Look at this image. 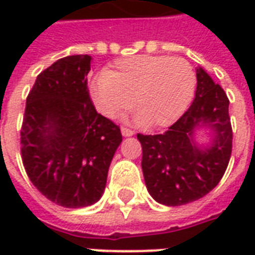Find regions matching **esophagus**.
<instances>
[{
	"instance_id": "esophagus-1",
	"label": "esophagus",
	"mask_w": 255,
	"mask_h": 255,
	"mask_svg": "<svg viewBox=\"0 0 255 255\" xmlns=\"http://www.w3.org/2000/svg\"><path fill=\"white\" fill-rule=\"evenodd\" d=\"M122 133L123 136H131V135H133V131L127 127H122Z\"/></svg>"
}]
</instances>
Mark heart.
Instances as JSON below:
<instances>
[{"label":"heart","instance_id":"b5f03b06","mask_svg":"<svg viewBox=\"0 0 255 255\" xmlns=\"http://www.w3.org/2000/svg\"><path fill=\"white\" fill-rule=\"evenodd\" d=\"M195 89L197 75L187 60L133 56L119 60L95 79L91 95L105 116L116 117L131 106L136 122L154 129L176 122L187 111Z\"/></svg>","mask_w":255,"mask_h":255}]
</instances>
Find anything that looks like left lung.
<instances>
[{"label":"left lung","mask_w":255,"mask_h":255,"mask_svg":"<svg viewBox=\"0 0 255 255\" xmlns=\"http://www.w3.org/2000/svg\"><path fill=\"white\" fill-rule=\"evenodd\" d=\"M225 91L203 71L197 69V91L191 106L168 131L138 133L142 144V171L150 195L166 206H180L213 190L230 162L232 127ZM199 127L210 128L215 138L209 148L193 142Z\"/></svg>","instance_id":"obj_1"}]
</instances>
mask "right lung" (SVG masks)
Listing matches in <instances>:
<instances>
[{"label":"right lung","instance_id":"right-lung-1","mask_svg":"<svg viewBox=\"0 0 255 255\" xmlns=\"http://www.w3.org/2000/svg\"><path fill=\"white\" fill-rule=\"evenodd\" d=\"M91 57L60 58L42 71L25 102L21 160L31 183L64 208H84L104 194L120 128L95 111L87 87Z\"/></svg>","mask_w":255,"mask_h":255}]
</instances>
